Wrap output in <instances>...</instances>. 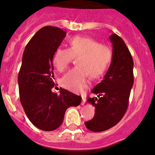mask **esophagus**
<instances>
[{"instance_id":"obj_1","label":"esophagus","mask_w":155,"mask_h":155,"mask_svg":"<svg viewBox=\"0 0 155 155\" xmlns=\"http://www.w3.org/2000/svg\"><path fill=\"white\" fill-rule=\"evenodd\" d=\"M86 99L85 97H83V100H82V103H81V105H84L85 103H86Z\"/></svg>"}]
</instances>
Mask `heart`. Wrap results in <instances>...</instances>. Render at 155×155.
<instances>
[{"label":"heart","mask_w":155,"mask_h":155,"mask_svg":"<svg viewBox=\"0 0 155 155\" xmlns=\"http://www.w3.org/2000/svg\"><path fill=\"white\" fill-rule=\"evenodd\" d=\"M69 48H58L52 57L59 72L67 69L73 58H78L79 66L62 77V86L72 92H82L89 83V75L96 79L107 72L113 58L110 48L97 40L84 36H75L69 41Z\"/></svg>","instance_id":"obj_1"}]
</instances>
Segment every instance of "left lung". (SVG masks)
<instances>
[{
  "instance_id": "left-lung-1",
  "label": "left lung",
  "mask_w": 155,
  "mask_h": 155,
  "mask_svg": "<svg viewBox=\"0 0 155 155\" xmlns=\"http://www.w3.org/2000/svg\"><path fill=\"white\" fill-rule=\"evenodd\" d=\"M113 45L110 65L101 83L92 90L97 97L87 99L95 107L94 117L85 122L90 130L101 132L115 126L124 116L134 84V62L124 40L117 34L110 36Z\"/></svg>"
}]
</instances>
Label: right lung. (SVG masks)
Segmentation results:
<instances>
[{"instance_id":"add662e5","label":"right lung","mask_w":155,"mask_h":155,"mask_svg":"<svg viewBox=\"0 0 155 155\" xmlns=\"http://www.w3.org/2000/svg\"><path fill=\"white\" fill-rule=\"evenodd\" d=\"M59 28L45 26L33 36L24 51L18 73L19 95L29 120L38 129L51 131L62 124L65 110L80 104L82 97L65 89L52 93V57L65 38Z\"/></svg>"}]
</instances>
